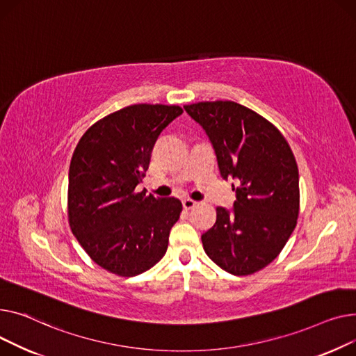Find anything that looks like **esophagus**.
<instances>
[{"instance_id":"esophagus-1","label":"esophagus","mask_w":356,"mask_h":356,"mask_svg":"<svg viewBox=\"0 0 356 356\" xmlns=\"http://www.w3.org/2000/svg\"><path fill=\"white\" fill-rule=\"evenodd\" d=\"M182 205H184L185 210H193V208H195V207H197V201L190 200V198H186V200H184V201H182Z\"/></svg>"}]
</instances>
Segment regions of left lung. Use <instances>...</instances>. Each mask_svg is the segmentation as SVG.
I'll use <instances>...</instances> for the list:
<instances>
[{
	"label": "left lung",
	"mask_w": 356,
	"mask_h": 356,
	"mask_svg": "<svg viewBox=\"0 0 356 356\" xmlns=\"http://www.w3.org/2000/svg\"><path fill=\"white\" fill-rule=\"evenodd\" d=\"M184 109L210 138L224 179H236L232 211L201 236L207 256L234 276L253 275L273 261L298 222L299 171L280 131L232 100L198 102Z\"/></svg>",
	"instance_id": "left-lung-1"
}]
</instances>
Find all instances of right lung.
<instances>
[{
	"label": "right lung",
	"instance_id": "right-lung-1",
	"mask_svg": "<svg viewBox=\"0 0 356 356\" xmlns=\"http://www.w3.org/2000/svg\"><path fill=\"white\" fill-rule=\"evenodd\" d=\"M181 113L175 104H132L92 124L73 152L67 195L72 233L89 257L113 275H140L168 248L181 201L135 188L159 134Z\"/></svg>",
	"mask_w": 356,
	"mask_h": 356
}]
</instances>
